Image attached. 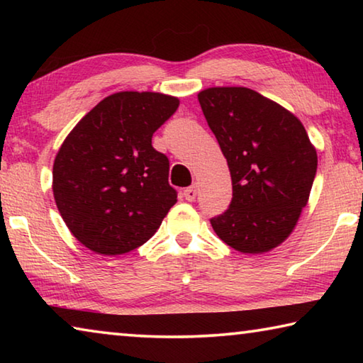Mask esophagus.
<instances>
[{"instance_id":"obj_1","label":"esophagus","mask_w":363,"mask_h":363,"mask_svg":"<svg viewBox=\"0 0 363 363\" xmlns=\"http://www.w3.org/2000/svg\"><path fill=\"white\" fill-rule=\"evenodd\" d=\"M184 196H186L187 201L195 200V196H196V186H195V184H194V186H190V187L184 190Z\"/></svg>"}]
</instances>
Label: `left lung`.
I'll return each mask as SVG.
<instances>
[{"instance_id": "left-lung-1", "label": "left lung", "mask_w": 363, "mask_h": 363, "mask_svg": "<svg viewBox=\"0 0 363 363\" xmlns=\"http://www.w3.org/2000/svg\"><path fill=\"white\" fill-rule=\"evenodd\" d=\"M208 126L229 164V210L211 218L218 237L245 255L284 243L307 205L317 152L290 110L243 86L199 93Z\"/></svg>"}]
</instances>
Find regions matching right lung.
I'll use <instances>...</instances> for the list:
<instances>
[{"label":"right lung","instance_id":"obj_1","mask_svg":"<svg viewBox=\"0 0 363 363\" xmlns=\"http://www.w3.org/2000/svg\"><path fill=\"white\" fill-rule=\"evenodd\" d=\"M179 107L162 93L121 91L86 113L52 167L57 210L73 237L97 255L139 248L177 201L167 155L152 136Z\"/></svg>","mask_w":363,"mask_h":363}]
</instances>
